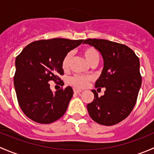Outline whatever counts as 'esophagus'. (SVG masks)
<instances>
[{"label": "esophagus", "mask_w": 154, "mask_h": 154, "mask_svg": "<svg viewBox=\"0 0 154 154\" xmlns=\"http://www.w3.org/2000/svg\"><path fill=\"white\" fill-rule=\"evenodd\" d=\"M82 91V90H80V89H77V88H74V93H77V94H79V93H80Z\"/></svg>", "instance_id": "esophagus-1"}]
</instances>
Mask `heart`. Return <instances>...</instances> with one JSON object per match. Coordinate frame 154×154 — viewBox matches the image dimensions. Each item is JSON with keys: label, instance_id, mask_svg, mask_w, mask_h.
Here are the masks:
<instances>
[{"label": "heart", "instance_id": "b5f03b06", "mask_svg": "<svg viewBox=\"0 0 154 154\" xmlns=\"http://www.w3.org/2000/svg\"><path fill=\"white\" fill-rule=\"evenodd\" d=\"M81 52L86 61L91 66L97 64L99 60H100V54L95 48L93 47H86L82 50ZM72 52H68L63 59L62 68L65 71L69 69L70 63H71V60L72 59ZM91 80H92V77L91 76L75 75L70 79V83L75 88H85Z\"/></svg>", "mask_w": 154, "mask_h": 154}]
</instances>
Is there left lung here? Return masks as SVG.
Segmentation results:
<instances>
[{"label": "left lung", "mask_w": 154, "mask_h": 154, "mask_svg": "<svg viewBox=\"0 0 154 154\" xmlns=\"http://www.w3.org/2000/svg\"><path fill=\"white\" fill-rule=\"evenodd\" d=\"M83 43L101 54L103 68L95 88H106L100 97L91 90L94 98L87 104L88 114L101 125H116L125 119L136 105L142 85L139 57L129 47L114 42L88 38Z\"/></svg>", "instance_id": "left-lung-1"}]
</instances>
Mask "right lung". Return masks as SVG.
Returning <instances> with one entry per match:
<instances>
[{"mask_svg":"<svg viewBox=\"0 0 154 154\" xmlns=\"http://www.w3.org/2000/svg\"><path fill=\"white\" fill-rule=\"evenodd\" d=\"M83 39L55 38L31 42L15 59L14 86L18 104L27 117L39 124L60 119L73 96L71 86L53 93L48 82L61 81L62 61Z\"/></svg>","mask_w":154,"mask_h":154,"instance_id":"1","label":"right lung"}]
</instances>
